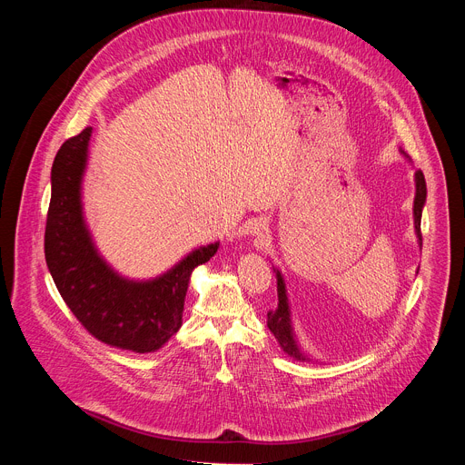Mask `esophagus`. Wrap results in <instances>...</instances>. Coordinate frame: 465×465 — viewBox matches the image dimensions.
<instances>
[{
  "instance_id": "1",
  "label": "esophagus",
  "mask_w": 465,
  "mask_h": 465,
  "mask_svg": "<svg viewBox=\"0 0 465 465\" xmlns=\"http://www.w3.org/2000/svg\"><path fill=\"white\" fill-rule=\"evenodd\" d=\"M244 230H246V233H250V235H262L264 232H269V221L262 219V217L250 219V221H246Z\"/></svg>"
}]
</instances>
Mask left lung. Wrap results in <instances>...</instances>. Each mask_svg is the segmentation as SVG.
I'll return each mask as SVG.
<instances>
[{
    "mask_svg": "<svg viewBox=\"0 0 465 465\" xmlns=\"http://www.w3.org/2000/svg\"><path fill=\"white\" fill-rule=\"evenodd\" d=\"M401 154L405 158H409V154L405 151H401ZM414 182H416L414 230H416V237H418V244L421 248V213H423V206H425V201H427V183H425V176H423L421 171L414 173ZM274 272H276V280H278V307L274 311L271 309L267 312V316H269L267 325H269V329L272 331V335L278 339L280 346L283 348V351L287 355H291L296 361H311V357L298 344V339H296V333H294L292 314H291V305H289V296H287V287H285L283 274H282L280 269H274Z\"/></svg>",
    "mask_w": 465,
    "mask_h": 465,
    "instance_id": "1",
    "label": "left lung"
}]
</instances>
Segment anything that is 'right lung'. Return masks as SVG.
I'll list each match as a JSON object with an SVG mask.
<instances>
[{
  "label": "right lung",
  "mask_w": 465,
  "mask_h": 465,
  "mask_svg": "<svg viewBox=\"0 0 465 465\" xmlns=\"http://www.w3.org/2000/svg\"><path fill=\"white\" fill-rule=\"evenodd\" d=\"M92 126L64 142L51 167V203L45 223V262L77 320L104 344L149 353L160 350L182 325L191 272L210 261L217 242L198 246L167 272L130 280L99 253L83 208Z\"/></svg>",
  "instance_id": "1"
}]
</instances>
